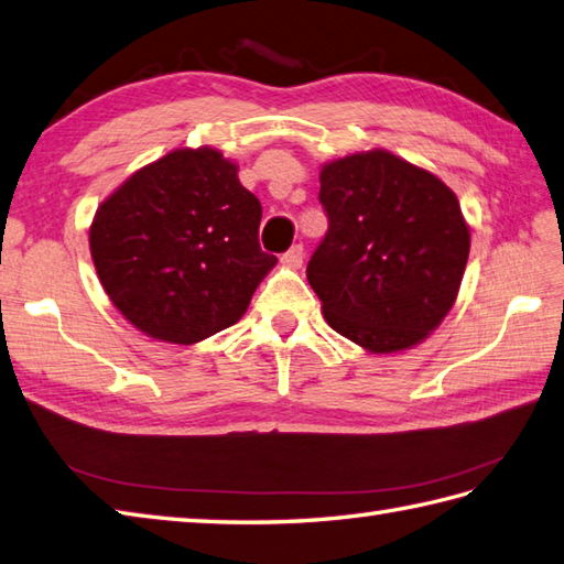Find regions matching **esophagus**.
Segmentation results:
<instances>
[{"label": "esophagus", "instance_id": "1", "mask_svg": "<svg viewBox=\"0 0 564 564\" xmlns=\"http://www.w3.org/2000/svg\"><path fill=\"white\" fill-rule=\"evenodd\" d=\"M304 258H306L304 246L296 243V246H292V249L282 256V265L292 268V270H299L301 265H304Z\"/></svg>", "mask_w": 564, "mask_h": 564}]
</instances>
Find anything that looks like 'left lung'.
<instances>
[{"mask_svg":"<svg viewBox=\"0 0 564 564\" xmlns=\"http://www.w3.org/2000/svg\"><path fill=\"white\" fill-rule=\"evenodd\" d=\"M329 219L306 278L327 325L370 354L421 345L455 306L471 229L441 176L373 148L321 167Z\"/></svg>","mask_w":564,"mask_h":564,"instance_id":"obj_1","label":"left lung"}]
</instances>
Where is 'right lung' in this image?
<instances>
[{
  "mask_svg": "<svg viewBox=\"0 0 564 564\" xmlns=\"http://www.w3.org/2000/svg\"><path fill=\"white\" fill-rule=\"evenodd\" d=\"M258 198L217 148H174L95 210L93 265L115 308L143 335L198 345L241 321L278 258L260 251Z\"/></svg>",
  "mask_w": 564,
  "mask_h": 564,
  "instance_id": "1",
  "label": "right lung"
}]
</instances>
